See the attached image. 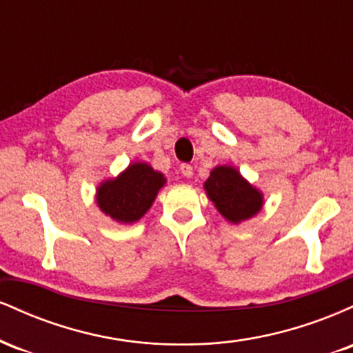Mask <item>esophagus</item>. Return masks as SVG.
Masks as SVG:
<instances>
[{
    "mask_svg": "<svg viewBox=\"0 0 353 353\" xmlns=\"http://www.w3.org/2000/svg\"><path fill=\"white\" fill-rule=\"evenodd\" d=\"M181 174L184 177H192V165H189V164H182L181 165Z\"/></svg>",
    "mask_w": 353,
    "mask_h": 353,
    "instance_id": "34e87169",
    "label": "esophagus"
}]
</instances>
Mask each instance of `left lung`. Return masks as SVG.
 I'll list each match as a JSON object with an SVG mask.
<instances>
[{"mask_svg": "<svg viewBox=\"0 0 353 353\" xmlns=\"http://www.w3.org/2000/svg\"><path fill=\"white\" fill-rule=\"evenodd\" d=\"M204 190L230 224H242L264 208L262 190L250 184L234 165H216L204 182Z\"/></svg>", "mask_w": 353, "mask_h": 353, "instance_id": "left-lung-1", "label": "left lung"}]
</instances>
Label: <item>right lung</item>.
<instances>
[{"instance_id": "1", "label": "right lung", "mask_w": 353, "mask_h": 353, "mask_svg": "<svg viewBox=\"0 0 353 353\" xmlns=\"http://www.w3.org/2000/svg\"><path fill=\"white\" fill-rule=\"evenodd\" d=\"M165 176L152 169L149 163H131L116 177L99 182L96 188V204L119 224H134L151 209L159 190L164 188Z\"/></svg>"}]
</instances>
